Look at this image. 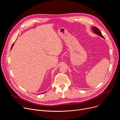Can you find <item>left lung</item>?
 <instances>
[{"instance_id":"1","label":"left lung","mask_w":120,"mask_h":120,"mask_svg":"<svg viewBox=\"0 0 120 120\" xmlns=\"http://www.w3.org/2000/svg\"><path fill=\"white\" fill-rule=\"evenodd\" d=\"M92 30H93V32L94 34H95L96 35L99 36L100 37H101V38H105L104 36L102 35V34H101V31H100V30L98 28H97L95 26H93V27L92 28Z\"/></svg>"}]
</instances>
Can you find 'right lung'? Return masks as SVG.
Listing matches in <instances>:
<instances>
[{
    "label": "right lung",
    "mask_w": 120,
    "mask_h": 120,
    "mask_svg": "<svg viewBox=\"0 0 120 120\" xmlns=\"http://www.w3.org/2000/svg\"><path fill=\"white\" fill-rule=\"evenodd\" d=\"M14 43H15V42L13 43V44L12 45V46H11V49L12 48V47H13V45H14ZM45 92H44V93H41V94H43V93H45Z\"/></svg>",
    "instance_id": "right-lung-1"
}]
</instances>
